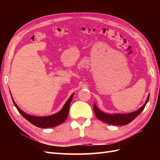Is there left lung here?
Returning <instances> with one entry per match:
<instances>
[{
    "instance_id": "1",
    "label": "left lung",
    "mask_w": 160,
    "mask_h": 160,
    "mask_svg": "<svg viewBox=\"0 0 160 160\" xmlns=\"http://www.w3.org/2000/svg\"><path fill=\"white\" fill-rule=\"evenodd\" d=\"M149 96H150V95H148L147 100L146 101V102L143 106L139 108L138 110L135 111L134 112H132V113H130L107 114V113H104L102 111H101L99 108L97 107L96 104H94L93 105L94 113H95V115H96V116L100 120L105 122V123L109 124L111 125H116V126L127 125L133 120L134 119L136 118L142 111H143L146 104H147V103L148 101Z\"/></svg>"
}]
</instances>
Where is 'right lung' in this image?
<instances>
[{
  "mask_svg": "<svg viewBox=\"0 0 160 160\" xmlns=\"http://www.w3.org/2000/svg\"><path fill=\"white\" fill-rule=\"evenodd\" d=\"M73 93L70 96V98L66 102V103L64 104L63 108L59 112H58L57 113L53 114L52 115H49V116L45 117L33 116V115L25 113V112H23L22 110L20 109L17 106V104L15 103V102L13 100L12 97V98L13 104H14V106L16 107L17 109H18L19 113L21 114L27 120H28L30 123H32V124L35 125L36 127H38L40 128H51L56 127V126L60 124L61 123H62L64 121L66 120V119L68 116V114H69L70 104L71 100H72L73 98Z\"/></svg>",
  "mask_w": 160,
  "mask_h": 160,
  "instance_id": "obj_1",
  "label": "right lung"
}]
</instances>
